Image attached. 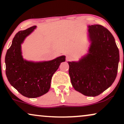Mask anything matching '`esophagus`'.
Here are the masks:
<instances>
[{"label": "esophagus", "instance_id": "1", "mask_svg": "<svg viewBox=\"0 0 124 124\" xmlns=\"http://www.w3.org/2000/svg\"><path fill=\"white\" fill-rule=\"evenodd\" d=\"M66 59L67 61H70L72 59V57L71 56H67Z\"/></svg>", "mask_w": 124, "mask_h": 124}]
</instances>
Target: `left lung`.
I'll list each match as a JSON object with an SVG mask.
<instances>
[{
    "instance_id": "8db88e82",
    "label": "left lung",
    "mask_w": 124,
    "mask_h": 124,
    "mask_svg": "<svg viewBox=\"0 0 124 124\" xmlns=\"http://www.w3.org/2000/svg\"><path fill=\"white\" fill-rule=\"evenodd\" d=\"M91 44L89 53L78 62H68L69 74L75 90L86 96H99L116 79L119 50L113 35L103 25L88 27Z\"/></svg>"
}]
</instances>
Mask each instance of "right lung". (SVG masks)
Returning <instances> with one entry per match:
<instances>
[{
    "label": "right lung",
    "mask_w": 124,
    "mask_h": 124,
    "mask_svg": "<svg viewBox=\"0 0 124 124\" xmlns=\"http://www.w3.org/2000/svg\"><path fill=\"white\" fill-rule=\"evenodd\" d=\"M36 25L18 31L6 54V75L10 85L23 96L36 98L46 94L51 87L54 73L65 56L52 61L34 62L24 60L21 55V45Z\"/></svg>",
    "instance_id": "1"
}]
</instances>
